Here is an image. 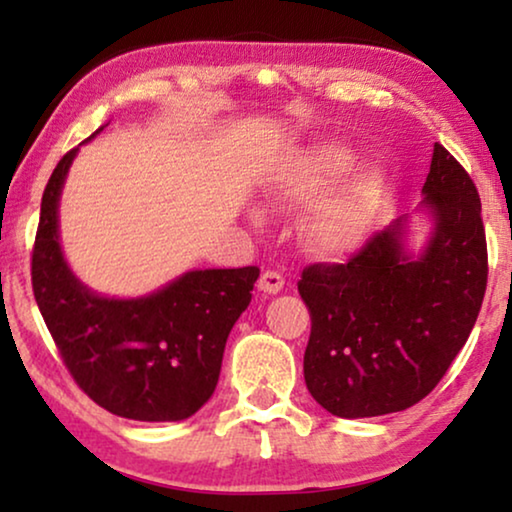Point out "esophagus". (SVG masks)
Masks as SVG:
<instances>
[{
	"mask_svg": "<svg viewBox=\"0 0 512 512\" xmlns=\"http://www.w3.org/2000/svg\"><path fill=\"white\" fill-rule=\"evenodd\" d=\"M258 289L263 293H279L284 289V277L277 270H265L258 279Z\"/></svg>",
	"mask_w": 512,
	"mask_h": 512,
	"instance_id": "1",
	"label": "esophagus"
}]
</instances>
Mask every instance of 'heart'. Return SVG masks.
Returning <instances> with one entry per match:
<instances>
[{
  "label": "heart",
  "instance_id": "b5f03b06",
  "mask_svg": "<svg viewBox=\"0 0 512 512\" xmlns=\"http://www.w3.org/2000/svg\"><path fill=\"white\" fill-rule=\"evenodd\" d=\"M356 163L342 142H319L296 151L272 172L268 193L282 207H305L333 188ZM382 170L366 167L319 202L305 221V240L321 256H342L366 235L384 193Z\"/></svg>",
  "mask_w": 512,
  "mask_h": 512
}]
</instances>
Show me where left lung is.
Here are the masks:
<instances>
[{
    "label": "left lung",
    "instance_id": "8db88e82",
    "mask_svg": "<svg viewBox=\"0 0 512 512\" xmlns=\"http://www.w3.org/2000/svg\"><path fill=\"white\" fill-rule=\"evenodd\" d=\"M433 233L403 249L401 216L347 263H312L298 282L312 317L305 384L335 417L401 412L429 396L466 345L487 289L480 195L443 144L422 186Z\"/></svg>",
    "mask_w": 512,
    "mask_h": 512
}]
</instances>
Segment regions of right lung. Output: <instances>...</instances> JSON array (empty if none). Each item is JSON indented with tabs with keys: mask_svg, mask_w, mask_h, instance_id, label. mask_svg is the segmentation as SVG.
<instances>
[{
	"mask_svg": "<svg viewBox=\"0 0 512 512\" xmlns=\"http://www.w3.org/2000/svg\"><path fill=\"white\" fill-rule=\"evenodd\" d=\"M76 151L62 156L41 198L34 300L69 375L100 408L137 422H179L212 398L228 333L251 303L261 270H193L130 300L86 289L58 237V202Z\"/></svg>",
	"mask_w": 512,
	"mask_h": 512,
	"instance_id": "obj_1",
	"label": "right lung"
}]
</instances>
